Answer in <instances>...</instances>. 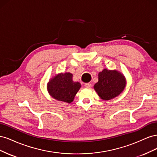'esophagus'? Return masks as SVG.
<instances>
[{"mask_svg": "<svg viewBox=\"0 0 157 157\" xmlns=\"http://www.w3.org/2000/svg\"><path fill=\"white\" fill-rule=\"evenodd\" d=\"M84 86L86 87V88H90L92 87V84H90V83H86V84H84Z\"/></svg>", "mask_w": 157, "mask_h": 157, "instance_id": "34e87169", "label": "esophagus"}]
</instances>
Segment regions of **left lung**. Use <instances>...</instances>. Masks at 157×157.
<instances>
[{"label": "left lung", "mask_w": 157, "mask_h": 157, "mask_svg": "<svg viewBox=\"0 0 157 157\" xmlns=\"http://www.w3.org/2000/svg\"><path fill=\"white\" fill-rule=\"evenodd\" d=\"M126 85L124 75L117 70L104 69L98 74V82L94 88L103 100H110L124 91Z\"/></svg>", "instance_id": "8db88e82"}]
</instances>
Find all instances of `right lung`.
Returning a JSON list of instances; mask_svg holds the SVG:
<instances>
[{
    "label": "right lung",
    "instance_id": "right-lung-1",
    "mask_svg": "<svg viewBox=\"0 0 157 157\" xmlns=\"http://www.w3.org/2000/svg\"><path fill=\"white\" fill-rule=\"evenodd\" d=\"M81 87L78 82L73 80V74L60 73L51 78L47 84L50 96L56 100L71 103Z\"/></svg>",
    "mask_w": 157,
    "mask_h": 157
}]
</instances>
